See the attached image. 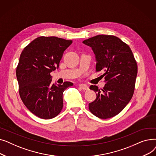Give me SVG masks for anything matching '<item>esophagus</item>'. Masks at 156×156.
Returning a JSON list of instances; mask_svg holds the SVG:
<instances>
[{
    "label": "esophagus",
    "mask_w": 156,
    "mask_h": 156,
    "mask_svg": "<svg viewBox=\"0 0 156 156\" xmlns=\"http://www.w3.org/2000/svg\"><path fill=\"white\" fill-rule=\"evenodd\" d=\"M79 87L81 88L82 90H88V87L86 85H84V84H80L79 85Z\"/></svg>",
    "instance_id": "obj_1"
}]
</instances>
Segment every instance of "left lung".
I'll list each match as a JSON object with an SVG mask.
<instances>
[{"instance_id":"left-lung-1","label":"left lung","mask_w":156,"mask_h":156,"mask_svg":"<svg viewBox=\"0 0 156 156\" xmlns=\"http://www.w3.org/2000/svg\"><path fill=\"white\" fill-rule=\"evenodd\" d=\"M95 55V71H104L101 76L105 83L102 89L91 85L97 94L88 104L89 110L101 119L116 116L132 99L138 66L129 47L118 37L99 35L84 40Z\"/></svg>"}]
</instances>
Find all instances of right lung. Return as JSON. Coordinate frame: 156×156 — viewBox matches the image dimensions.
Listing matches in <instances>:
<instances>
[{
	"instance_id": "obj_1",
	"label": "right lung",
	"mask_w": 156,
	"mask_h": 156,
	"mask_svg": "<svg viewBox=\"0 0 156 156\" xmlns=\"http://www.w3.org/2000/svg\"><path fill=\"white\" fill-rule=\"evenodd\" d=\"M73 42L55 37H39L24 48L16 68L21 99L37 117L50 119L63 108L62 94L69 81L55 86L51 73L59 66L64 51Z\"/></svg>"
}]
</instances>
